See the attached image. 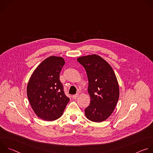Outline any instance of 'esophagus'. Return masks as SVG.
Segmentation results:
<instances>
[{
	"label": "esophagus",
	"mask_w": 153,
	"mask_h": 153,
	"mask_svg": "<svg viewBox=\"0 0 153 153\" xmlns=\"http://www.w3.org/2000/svg\"><path fill=\"white\" fill-rule=\"evenodd\" d=\"M79 96V94H74V95H73L72 97H73V99H76L77 97Z\"/></svg>",
	"instance_id": "esophagus-1"
}]
</instances>
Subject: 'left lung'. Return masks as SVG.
Instances as JSON below:
<instances>
[{
  "label": "left lung",
  "instance_id": "left-lung-1",
  "mask_svg": "<svg viewBox=\"0 0 153 153\" xmlns=\"http://www.w3.org/2000/svg\"><path fill=\"white\" fill-rule=\"evenodd\" d=\"M77 60L85 68L88 80L90 103L85 110V116L94 122L105 121L114 111L119 97L116 74L110 65L97 54Z\"/></svg>",
  "mask_w": 153,
  "mask_h": 153
}]
</instances>
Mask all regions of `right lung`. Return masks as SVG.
<instances>
[{"mask_svg": "<svg viewBox=\"0 0 153 153\" xmlns=\"http://www.w3.org/2000/svg\"><path fill=\"white\" fill-rule=\"evenodd\" d=\"M65 62L63 58L50 56L34 70L27 85L30 105L36 116L46 121L62 116L70 99L65 96L59 74Z\"/></svg>", "mask_w": 153, "mask_h": 153, "instance_id": "right-lung-1", "label": "right lung"}]
</instances>
